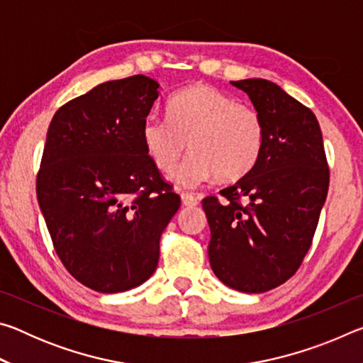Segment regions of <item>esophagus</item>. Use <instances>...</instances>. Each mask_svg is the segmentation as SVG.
<instances>
[{"mask_svg":"<svg viewBox=\"0 0 363 363\" xmlns=\"http://www.w3.org/2000/svg\"><path fill=\"white\" fill-rule=\"evenodd\" d=\"M181 199H182V203L186 206H196L200 201L199 196H195L194 194H189V192H182Z\"/></svg>","mask_w":363,"mask_h":363,"instance_id":"obj_1","label":"esophagus"}]
</instances>
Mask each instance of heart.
<instances>
[{
	"instance_id": "heart-1",
	"label": "heart",
	"mask_w": 363,
	"mask_h": 363,
	"mask_svg": "<svg viewBox=\"0 0 363 363\" xmlns=\"http://www.w3.org/2000/svg\"><path fill=\"white\" fill-rule=\"evenodd\" d=\"M140 138L163 173L177 167L189 143L192 153L173 176L182 186H196L213 176L235 182L261 157L264 120L250 104L235 102L213 86L192 84L168 101L167 118L147 116Z\"/></svg>"
}]
</instances>
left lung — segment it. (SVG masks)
<instances>
[{"instance_id": "left-lung-1", "label": "left lung", "mask_w": 363, "mask_h": 363, "mask_svg": "<svg viewBox=\"0 0 363 363\" xmlns=\"http://www.w3.org/2000/svg\"><path fill=\"white\" fill-rule=\"evenodd\" d=\"M264 120V147L250 173L201 201L211 229L210 264L224 285L264 293L291 279L312 245L330 168L311 108L262 78L232 82Z\"/></svg>"}]
</instances>
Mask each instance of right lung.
Wrapping results in <instances>:
<instances>
[{"instance_id": "right-lung-1", "label": "right lung", "mask_w": 363, "mask_h": 363, "mask_svg": "<svg viewBox=\"0 0 363 363\" xmlns=\"http://www.w3.org/2000/svg\"><path fill=\"white\" fill-rule=\"evenodd\" d=\"M157 97L149 77L113 79L64 104L49 125L36 196L59 259L94 291L144 284L181 206L140 138Z\"/></svg>"}]
</instances>
